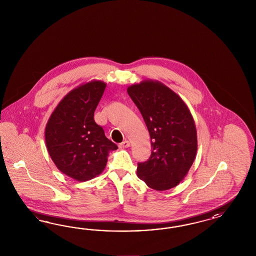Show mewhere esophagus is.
Here are the masks:
<instances>
[{"mask_svg":"<svg viewBox=\"0 0 256 256\" xmlns=\"http://www.w3.org/2000/svg\"><path fill=\"white\" fill-rule=\"evenodd\" d=\"M119 146L120 148H128L130 146V142H128V140H124L123 142H121L120 144H119Z\"/></svg>","mask_w":256,"mask_h":256,"instance_id":"esophagus-1","label":"esophagus"}]
</instances>
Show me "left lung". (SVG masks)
Instances as JSON below:
<instances>
[{
  "label": "left lung",
  "instance_id": "8db88e82",
  "mask_svg": "<svg viewBox=\"0 0 256 256\" xmlns=\"http://www.w3.org/2000/svg\"><path fill=\"white\" fill-rule=\"evenodd\" d=\"M128 93L139 108L151 138L149 160L138 163L139 178L156 190L178 186L197 152V132L190 110L178 94L158 80L132 84Z\"/></svg>",
  "mask_w": 256,
  "mask_h": 256
}]
</instances>
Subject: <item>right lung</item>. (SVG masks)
I'll use <instances>...</instances> for the list:
<instances>
[{"label": "right lung", "instance_id": "obj_1", "mask_svg": "<svg viewBox=\"0 0 256 256\" xmlns=\"http://www.w3.org/2000/svg\"><path fill=\"white\" fill-rule=\"evenodd\" d=\"M105 88V82L92 80L70 91L52 112L45 128L46 149L56 167L80 182L100 174L110 151L118 148L94 119Z\"/></svg>", "mask_w": 256, "mask_h": 256}]
</instances>
